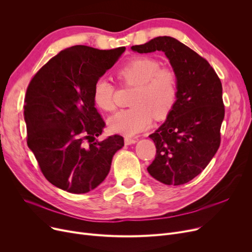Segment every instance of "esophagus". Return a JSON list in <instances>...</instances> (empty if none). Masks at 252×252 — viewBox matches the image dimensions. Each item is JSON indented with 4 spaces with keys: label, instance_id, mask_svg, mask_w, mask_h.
I'll use <instances>...</instances> for the list:
<instances>
[{
    "label": "esophagus",
    "instance_id": "esophagus-1",
    "mask_svg": "<svg viewBox=\"0 0 252 252\" xmlns=\"http://www.w3.org/2000/svg\"><path fill=\"white\" fill-rule=\"evenodd\" d=\"M136 142H137L136 139L128 138V137H126V138H125V143H126V145H131V144H135Z\"/></svg>",
    "mask_w": 252,
    "mask_h": 252
}]
</instances>
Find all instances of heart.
<instances>
[{"mask_svg": "<svg viewBox=\"0 0 252 252\" xmlns=\"http://www.w3.org/2000/svg\"><path fill=\"white\" fill-rule=\"evenodd\" d=\"M117 78L122 86L134 88L129 104L131 107L115 113L108 121L114 133L135 136L148 128L152 117H165L177 102L178 78L169 67L150 56L135 57L118 68ZM93 101L105 112L115 108L114 87L104 78H99L93 87Z\"/></svg>", "mask_w": 252, "mask_h": 252, "instance_id": "obj_1", "label": "heart"}]
</instances>
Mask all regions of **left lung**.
I'll list each match as a JSON object with an SVG mask.
<instances>
[{
	"label": "left lung",
	"mask_w": 252,
	"mask_h": 252,
	"mask_svg": "<svg viewBox=\"0 0 252 252\" xmlns=\"http://www.w3.org/2000/svg\"><path fill=\"white\" fill-rule=\"evenodd\" d=\"M131 50L164 52L177 74V102L149 136L156 155L147 170L165 185L186 184L207 166L220 147L224 117L220 79L207 60L174 37L157 36Z\"/></svg>",
	"instance_id": "left-lung-1"
}]
</instances>
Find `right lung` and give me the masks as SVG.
<instances>
[{
	"label": "right lung",
	"mask_w": 252,
	"mask_h": 252,
	"mask_svg": "<svg viewBox=\"0 0 252 252\" xmlns=\"http://www.w3.org/2000/svg\"><path fill=\"white\" fill-rule=\"evenodd\" d=\"M73 46L39 69L26 90L28 145L45 178L59 189L88 193L107 177L124 138L96 140L105 123L93 101V87L125 52Z\"/></svg>",
	"instance_id": "add662e5"
}]
</instances>
